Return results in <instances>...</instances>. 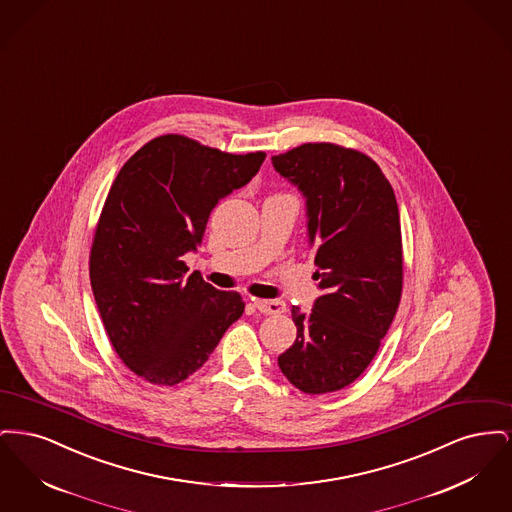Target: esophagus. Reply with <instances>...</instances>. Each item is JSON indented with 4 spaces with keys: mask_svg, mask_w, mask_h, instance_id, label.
<instances>
[{
    "mask_svg": "<svg viewBox=\"0 0 512 512\" xmlns=\"http://www.w3.org/2000/svg\"><path fill=\"white\" fill-rule=\"evenodd\" d=\"M255 307L263 315H280L286 311V303L280 299H255Z\"/></svg>",
    "mask_w": 512,
    "mask_h": 512,
    "instance_id": "1",
    "label": "esophagus"
}]
</instances>
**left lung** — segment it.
<instances>
[{
    "mask_svg": "<svg viewBox=\"0 0 512 512\" xmlns=\"http://www.w3.org/2000/svg\"><path fill=\"white\" fill-rule=\"evenodd\" d=\"M272 167L305 197L320 290L311 313L292 307L297 338L278 366L303 393L338 391L365 372L399 307L395 194L370 157L334 144H303L274 155Z\"/></svg>",
    "mask_w": 512,
    "mask_h": 512,
    "instance_id": "obj_1",
    "label": "left lung"
}]
</instances>
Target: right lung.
Instances as JSON below:
<instances>
[{
  "mask_svg": "<svg viewBox=\"0 0 512 512\" xmlns=\"http://www.w3.org/2000/svg\"><path fill=\"white\" fill-rule=\"evenodd\" d=\"M265 157L167 134L117 174L96 228L90 280L117 355L147 382L186 380L242 317L240 293L219 292L197 272L186 276L182 257L201 244L215 205L245 186Z\"/></svg>",
  "mask_w": 512,
  "mask_h": 512,
  "instance_id": "add662e5",
  "label": "right lung"
}]
</instances>
